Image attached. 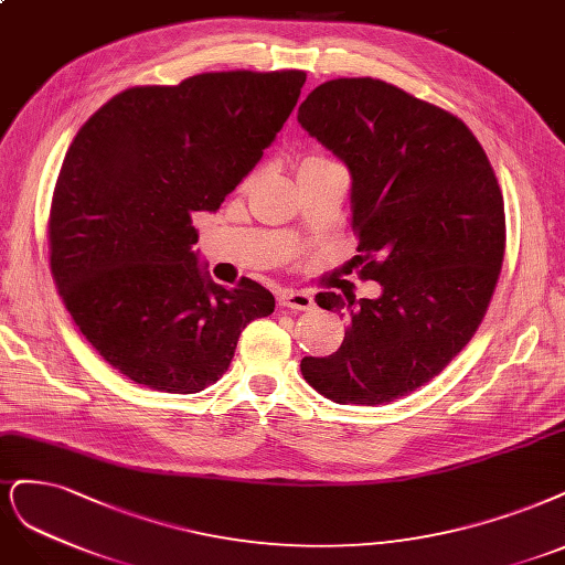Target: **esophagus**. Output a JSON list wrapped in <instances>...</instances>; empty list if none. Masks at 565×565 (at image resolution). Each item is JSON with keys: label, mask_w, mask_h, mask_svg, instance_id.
I'll return each instance as SVG.
<instances>
[{"label": "esophagus", "mask_w": 565, "mask_h": 565, "mask_svg": "<svg viewBox=\"0 0 565 565\" xmlns=\"http://www.w3.org/2000/svg\"><path fill=\"white\" fill-rule=\"evenodd\" d=\"M280 306L291 308V310H310L316 306V299L310 291H301V289H287L280 295Z\"/></svg>", "instance_id": "34e87169"}]
</instances>
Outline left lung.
<instances>
[{"label":"left lung","instance_id":"8db88e82","mask_svg":"<svg viewBox=\"0 0 565 565\" xmlns=\"http://www.w3.org/2000/svg\"><path fill=\"white\" fill-rule=\"evenodd\" d=\"M297 121L350 172L362 276L381 297L320 291L348 316L341 348L301 374L339 404H385L435 379L475 337L504 252V203L454 114L379 79L320 84Z\"/></svg>","mask_w":565,"mask_h":565}]
</instances>
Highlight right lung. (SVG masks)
Segmentation results:
<instances>
[{"instance_id":"obj_1","label":"right lung","mask_w":565,"mask_h":565,"mask_svg":"<svg viewBox=\"0 0 565 565\" xmlns=\"http://www.w3.org/2000/svg\"><path fill=\"white\" fill-rule=\"evenodd\" d=\"M306 74L210 72L114 95L76 132L57 174L51 274L86 341L130 381L191 395L231 364L276 299L226 289L191 247L295 109Z\"/></svg>"}]
</instances>
